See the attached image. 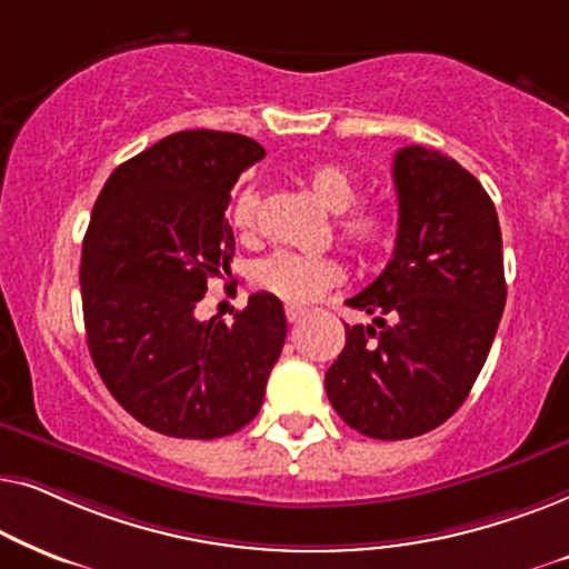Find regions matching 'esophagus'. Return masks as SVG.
Here are the masks:
<instances>
[{"instance_id":"1","label":"esophagus","mask_w":569,"mask_h":569,"mask_svg":"<svg viewBox=\"0 0 569 569\" xmlns=\"http://www.w3.org/2000/svg\"><path fill=\"white\" fill-rule=\"evenodd\" d=\"M284 316H287V321L295 323V321H300L302 316H306V308L298 306V302H287V306H284Z\"/></svg>"}]
</instances>
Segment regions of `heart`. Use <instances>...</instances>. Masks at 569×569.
Here are the masks:
<instances>
[{
	"instance_id": "heart-1",
	"label": "heart",
	"mask_w": 569,
	"mask_h": 569,
	"mask_svg": "<svg viewBox=\"0 0 569 569\" xmlns=\"http://www.w3.org/2000/svg\"><path fill=\"white\" fill-rule=\"evenodd\" d=\"M308 186L313 197L331 212H341L339 232L357 253H370L391 238V217L380 207H352L360 199V181L352 170L337 162H321L308 170ZM261 193L248 186L230 207V224L240 236H251L259 220ZM345 269L339 259L326 253L274 251L253 269V284L287 302L313 300L326 287L341 282Z\"/></svg>"
}]
</instances>
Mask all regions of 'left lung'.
I'll list each match as a JSON object with an SVG mask.
<instances>
[{"instance_id":"obj_1","label":"left lung","mask_w":569,"mask_h":569,"mask_svg":"<svg viewBox=\"0 0 569 569\" xmlns=\"http://www.w3.org/2000/svg\"><path fill=\"white\" fill-rule=\"evenodd\" d=\"M399 232L376 282L347 300L376 316L347 326L326 393L352 430L407 440L456 415L485 368L505 298L502 232L477 178L446 154L396 152Z\"/></svg>"}]
</instances>
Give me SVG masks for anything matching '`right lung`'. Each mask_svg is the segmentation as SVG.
I'll list each match as a JSON object with an SVG mask.
<instances>
[{
  "mask_svg": "<svg viewBox=\"0 0 569 569\" xmlns=\"http://www.w3.org/2000/svg\"><path fill=\"white\" fill-rule=\"evenodd\" d=\"M263 154L243 134L176 131L121 162L92 207L80 261L90 357L113 399L168 438L246 427L284 347V308L269 292L232 323L197 318L236 253L230 189Z\"/></svg>",
  "mask_w": 569,
  "mask_h": 569,
  "instance_id": "obj_1",
  "label": "right lung"
}]
</instances>
